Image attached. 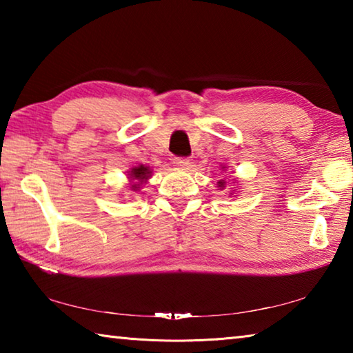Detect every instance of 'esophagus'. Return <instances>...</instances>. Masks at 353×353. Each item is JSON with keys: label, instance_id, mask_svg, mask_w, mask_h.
Here are the masks:
<instances>
[{"label": "esophagus", "instance_id": "esophagus-1", "mask_svg": "<svg viewBox=\"0 0 353 353\" xmlns=\"http://www.w3.org/2000/svg\"><path fill=\"white\" fill-rule=\"evenodd\" d=\"M172 165L176 166V168H181V170H188L190 168V160L188 159H183V157H176L172 160Z\"/></svg>", "mask_w": 353, "mask_h": 353}]
</instances>
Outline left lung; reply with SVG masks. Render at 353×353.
Instances as JSON below:
<instances>
[{
  "label": "left lung",
  "instance_id": "8db88e82",
  "mask_svg": "<svg viewBox=\"0 0 353 353\" xmlns=\"http://www.w3.org/2000/svg\"><path fill=\"white\" fill-rule=\"evenodd\" d=\"M225 168H227V166H224V165H221V170H223V171H224ZM234 183H236V181H234ZM218 188H219V190H224V188H225V181H223V179H221V181L218 182ZM235 190H236V188L234 187V190H232V191H230V194H234V191H235Z\"/></svg>",
  "mask_w": 353,
  "mask_h": 353
}]
</instances>
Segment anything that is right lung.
I'll use <instances>...</instances> for the list:
<instances>
[{
  "mask_svg": "<svg viewBox=\"0 0 353 353\" xmlns=\"http://www.w3.org/2000/svg\"><path fill=\"white\" fill-rule=\"evenodd\" d=\"M152 176V168L146 165H139L132 166L128 171V179H129V190L130 191H140L141 185L148 182V179Z\"/></svg>",
  "mask_w": 353,
  "mask_h": 353,
  "instance_id": "1",
  "label": "right lung"
}]
</instances>
